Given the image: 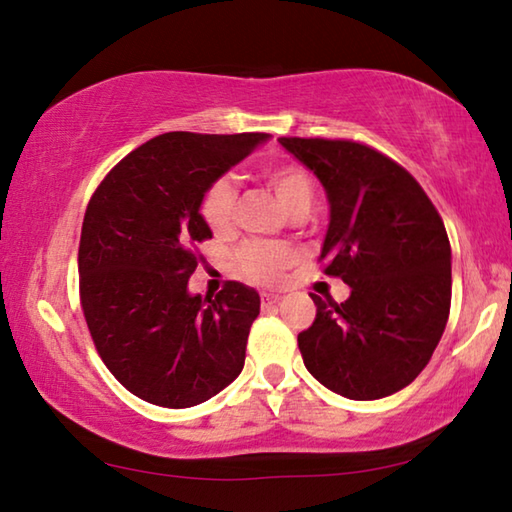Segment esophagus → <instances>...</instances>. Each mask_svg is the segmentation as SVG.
<instances>
[{
	"instance_id": "1",
	"label": "esophagus",
	"mask_w": 512,
	"mask_h": 512,
	"mask_svg": "<svg viewBox=\"0 0 512 512\" xmlns=\"http://www.w3.org/2000/svg\"><path fill=\"white\" fill-rule=\"evenodd\" d=\"M282 300V296H277V293H262V305L264 307H271L277 305V302Z\"/></svg>"
}]
</instances>
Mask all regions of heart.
<instances>
[{
  "instance_id": "b5f03b06",
  "label": "heart",
  "mask_w": 512,
  "mask_h": 512,
  "mask_svg": "<svg viewBox=\"0 0 512 512\" xmlns=\"http://www.w3.org/2000/svg\"><path fill=\"white\" fill-rule=\"evenodd\" d=\"M264 180L289 214L309 210L311 201H314V183H311L309 173L298 164H273L264 171ZM235 203V187L228 178H219L207 187L198 212H201L207 228L221 235V232L230 230L232 221H235ZM296 262V250L284 244H266V241H253L237 253L241 273L259 284L280 282L284 271Z\"/></svg>"
}]
</instances>
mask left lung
I'll list each match as a JSON object with an SVG mask.
<instances>
[{"label": "left lung", "mask_w": 512, "mask_h": 512, "mask_svg": "<svg viewBox=\"0 0 512 512\" xmlns=\"http://www.w3.org/2000/svg\"><path fill=\"white\" fill-rule=\"evenodd\" d=\"M320 180L329 225L325 275L350 287L336 305L311 296L316 320L298 334L307 370L348 400H381L420 375L445 332L452 248L443 219L409 171L348 140L280 137Z\"/></svg>", "instance_id": "obj_1"}]
</instances>
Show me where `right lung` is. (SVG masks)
Instances as JSON below:
<instances>
[{"label": "right lung", "mask_w": 512, "mask_h": 512, "mask_svg": "<svg viewBox=\"0 0 512 512\" xmlns=\"http://www.w3.org/2000/svg\"><path fill=\"white\" fill-rule=\"evenodd\" d=\"M268 140L266 133H164L128 153L85 210L79 275L92 341L121 386L187 409L239 377L259 293L228 282L189 293L194 244L212 237L201 198Z\"/></svg>", "instance_id": "right-lung-1"}]
</instances>
